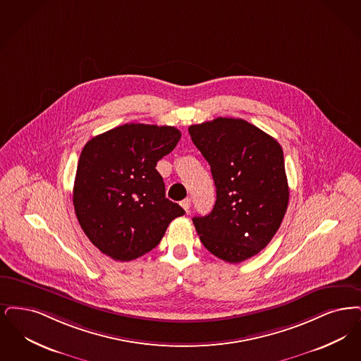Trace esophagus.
<instances>
[{"label": "esophagus", "mask_w": 361, "mask_h": 361, "mask_svg": "<svg viewBox=\"0 0 361 361\" xmlns=\"http://www.w3.org/2000/svg\"><path fill=\"white\" fill-rule=\"evenodd\" d=\"M180 204H182V207L186 210V213H188V212H190V206H191V200L186 198V200H183V201L180 202Z\"/></svg>", "instance_id": "34e87169"}]
</instances>
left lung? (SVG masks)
Here are the masks:
<instances>
[{
  "instance_id": "1",
  "label": "left lung",
  "mask_w": 361,
  "mask_h": 361,
  "mask_svg": "<svg viewBox=\"0 0 361 361\" xmlns=\"http://www.w3.org/2000/svg\"><path fill=\"white\" fill-rule=\"evenodd\" d=\"M217 188L210 214L194 217L197 233L214 256L241 263L278 232L288 204L281 144L241 118L219 117L188 128Z\"/></svg>"
}]
</instances>
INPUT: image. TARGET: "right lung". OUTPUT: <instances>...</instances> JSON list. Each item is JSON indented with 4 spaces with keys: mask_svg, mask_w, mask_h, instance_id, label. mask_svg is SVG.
Masks as SVG:
<instances>
[{
    "mask_svg": "<svg viewBox=\"0 0 361 361\" xmlns=\"http://www.w3.org/2000/svg\"><path fill=\"white\" fill-rule=\"evenodd\" d=\"M173 126L126 124L87 141L79 157L73 204L95 247L118 262L152 251L185 214L166 198L157 161L180 140Z\"/></svg>",
    "mask_w": 361,
    "mask_h": 361,
    "instance_id": "obj_1",
    "label": "right lung"
}]
</instances>
